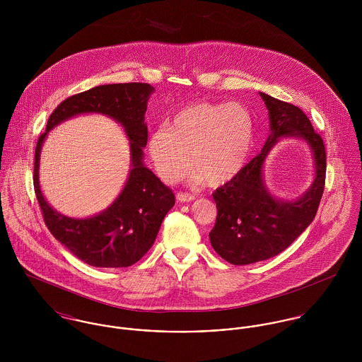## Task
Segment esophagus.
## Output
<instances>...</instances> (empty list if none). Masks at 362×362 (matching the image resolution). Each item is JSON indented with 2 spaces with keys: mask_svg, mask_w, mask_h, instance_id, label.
Returning a JSON list of instances; mask_svg holds the SVG:
<instances>
[{
  "mask_svg": "<svg viewBox=\"0 0 362 362\" xmlns=\"http://www.w3.org/2000/svg\"><path fill=\"white\" fill-rule=\"evenodd\" d=\"M177 199L180 202H191L195 199V197L192 194H188V192H178L177 194Z\"/></svg>",
  "mask_w": 362,
  "mask_h": 362,
  "instance_id": "1",
  "label": "esophagus"
}]
</instances>
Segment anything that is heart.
Listing matches in <instances>:
<instances>
[{
  "instance_id": "b5f03b06",
  "label": "heart",
  "mask_w": 362,
  "mask_h": 362,
  "mask_svg": "<svg viewBox=\"0 0 362 362\" xmlns=\"http://www.w3.org/2000/svg\"><path fill=\"white\" fill-rule=\"evenodd\" d=\"M252 112L241 103L189 104L158 128L149 152L158 175L168 182L191 167L209 187L226 184L244 167L254 141Z\"/></svg>"
}]
</instances>
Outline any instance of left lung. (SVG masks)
<instances>
[{
    "mask_svg": "<svg viewBox=\"0 0 362 362\" xmlns=\"http://www.w3.org/2000/svg\"><path fill=\"white\" fill-rule=\"evenodd\" d=\"M269 110L272 134L262 152L235 177L213 192L217 206L209 237L214 251L233 264H250L279 255L310 226L326 180V151L310 118L294 104L260 93ZM304 137L313 148L317 177L310 191L296 203L276 202L261 180L264 157L280 136Z\"/></svg>",
    "mask_w": 362,
    "mask_h": 362,
    "instance_id": "8db88e82",
    "label": "left lung"
}]
</instances>
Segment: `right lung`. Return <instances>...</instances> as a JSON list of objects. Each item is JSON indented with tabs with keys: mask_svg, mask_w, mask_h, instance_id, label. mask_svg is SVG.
Returning <instances> with one entry per match:
<instances>
[{
	"mask_svg": "<svg viewBox=\"0 0 362 362\" xmlns=\"http://www.w3.org/2000/svg\"><path fill=\"white\" fill-rule=\"evenodd\" d=\"M155 88L149 83L102 85L74 95L52 111L35 152L33 185L45 223L52 235L76 258L96 267H128L153 245L167 211L174 206L173 189L142 163L148 144L146 103ZM81 112H102L124 125L132 141L133 170L117 201L90 219H71L44 201L38 187V157L47 132L58 122Z\"/></svg>",
	"mask_w": 362,
	"mask_h": 362,
	"instance_id": "obj_1",
	"label": "right lung"
}]
</instances>
